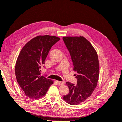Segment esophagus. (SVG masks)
<instances>
[{"mask_svg": "<svg viewBox=\"0 0 122 122\" xmlns=\"http://www.w3.org/2000/svg\"><path fill=\"white\" fill-rule=\"evenodd\" d=\"M56 82L59 85H61V84H64V82H62V81H56Z\"/></svg>", "mask_w": 122, "mask_h": 122, "instance_id": "34e87169", "label": "esophagus"}]
</instances>
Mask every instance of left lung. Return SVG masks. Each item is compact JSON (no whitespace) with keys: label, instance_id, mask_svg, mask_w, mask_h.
<instances>
[{"label":"left lung","instance_id":"left-lung-1","mask_svg":"<svg viewBox=\"0 0 122 122\" xmlns=\"http://www.w3.org/2000/svg\"><path fill=\"white\" fill-rule=\"evenodd\" d=\"M62 39L71 55L73 70L77 73V84L66 82L69 93L64 96L63 99L70 105H78L90 96L97 85L98 54L90 42L82 36H65Z\"/></svg>","mask_w":122,"mask_h":122}]
</instances>
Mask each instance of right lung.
Segmentation results:
<instances>
[{
	"label": "right lung",
	"mask_w": 122,
	"mask_h": 122,
	"mask_svg": "<svg viewBox=\"0 0 122 122\" xmlns=\"http://www.w3.org/2000/svg\"><path fill=\"white\" fill-rule=\"evenodd\" d=\"M60 39L49 35L39 36L25 44L17 60L15 74L17 81L29 98L37 99L47 93L53 83L41 75V68L52 46Z\"/></svg>",
	"instance_id": "1"
}]
</instances>
